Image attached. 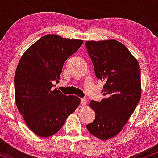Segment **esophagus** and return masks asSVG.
I'll return each instance as SVG.
<instances>
[{"label":"esophagus","instance_id":"obj_1","mask_svg":"<svg viewBox=\"0 0 158 158\" xmlns=\"http://www.w3.org/2000/svg\"><path fill=\"white\" fill-rule=\"evenodd\" d=\"M81 104H82L83 106L86 105V98H81Z\"/></svg>","mask_w":158,"mask_h":158}]
</instances>
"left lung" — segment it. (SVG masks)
<instances>
[{"instance_id": "obj_1", "label": "left lung", "mask_w": 158, "mask_h": 158, "mask_svg": "<svg viewBox=\"0 0 158 158\" xmlns=\"http://www.w3.org/2000/svg\"><path fill=\"white\" fill-rule=\"evenodd\" d=\"M86 48L95 76L105 81V98L90 102L95 118L86 128L95 137L107 140L121 131L140 100V69L128 49L116 40L86 41Z\"/></svg>"}]
</instances>
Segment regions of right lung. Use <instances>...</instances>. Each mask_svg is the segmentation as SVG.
Wrapping results in <instances>:
<instances>
[{
  "instance_id": "1",
  "label": "right lung",
  "mask_w": 158,
  "mask_h": 158,
  "mask_svg": "<svg viewBox=\"0 0 158 158\" xmlns=\"http://www.w3.org/2000/svg\"><path fill=\"white\" fill-rule=\"evenodd\" d=\"M84 41L48 34L42 36L23 54L14 78L15 103L30 129L41 137L60 131L81 99L54 89L59 82L65 60Z\"/></svg>"
}]
</instances>
